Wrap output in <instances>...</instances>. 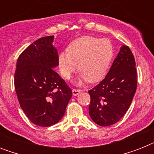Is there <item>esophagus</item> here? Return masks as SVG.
Instances as JSON below:
<instances>
[{
	"label": "esophagus",
	"mask_w": 154,
	"mask_h": 154,
	"mask_svg": "<svg viewBox=\"0 0 154 154\" xmlns=\"http://www.w3.org/2000/svg\"><path fill=\"white\" fill-rule=\"evenodd\" d=\"M81 92H82V90H80V89H72V94H73L74 96H77V95H78V94H79Z\"/></svg>",
	"instance_id": "obj_1"
}]
</instances>
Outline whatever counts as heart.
<instances>
[{
  "label": "heart",
  "mask_w": 154,
  "mask_h": 154,
  "mask_svg": "<svg viewBox=\"0 0 154 154\" xmlns=\"http://www.w3.org/2000/svg\"><path fill=\"white\" fill-rule=\"evenodd\" d=\"M113 57V47L109 40L91 36L79 37L71 42L67 53H60L58 65L60 73L69 80L77 69L81 72L77 84L98 82L105 77Z\"/></svg>",
  "instance_id": "1"
}]
</instances>
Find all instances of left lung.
Returning a JSON list of instances; mask_svg holds the SVG:
<instances>
[{
  "instance_id": "1",
  "label": "left lung",
  "mask_w": 154,
  "mask_h": 154,
  "mask_svg": "<svg viewBox=\"0 0 154 154\" xmlns=\"http://www.w3.org/2000/svg\"><path fill=\"white\" fill-rule=\"evenodd\" d=\"M135 66L133 53L123 45L106 77L89 90V112L96 124L109 126L119 122L129 109L137 85Z\"/></svg>"
}]
</instances>
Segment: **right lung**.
<instances>
[{
	"mask_svg": "<svg viewBox=\"0 0 154 154\" xmlns=\"http://www.w3.org/2000/svg\"><path fill=\"white\" fill-rule=\"evenodd\" d=\"M54 36L39 38L20 53L14 74L17 99L27 117L39 126L57 123L72 97V89L55 72L58 53Z\"/></svg>",
	"mask_w": 154,
	"mask_h": 154,
	"instance_id": "1",
	"label": "right lung"
}]
</instances>
